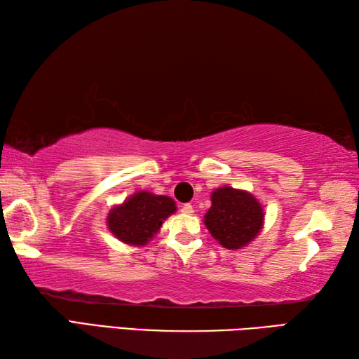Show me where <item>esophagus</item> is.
<instances>
[{"label":"esophagus","mask_w":359,"mask_h":359,"mask_svg":"<svg viewBox=\"0 0 359 359\" xmlns=\"http://www.w3.org/2000/svg\"><path fill=\"white\" fill-rule=\"evenodd\" d=\"M182 212H184V215H193L194 207L191 203H185L184 207H182Z\"/></svg>","instance_id":"esophagus-1"}]
</instances>
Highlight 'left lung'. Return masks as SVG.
<instances>
[{"label":"left lung","mask_w":359,"mask_h":359,"mask_svg":"<svg viewBox=\"0 0 359 359\" xmlns=\"http://www.w3.org/2000/svg\"><path fill=\"white\" fill-rule=\"evenodd\" d=\"M264 217L262 205L253 194L225 185L211 193L203 224L224 248L239 250L261 233Z\"/></svg>","instance_id":"8db88e82"}]
</instances>
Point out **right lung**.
Segmentation results:
<instances>
[{"mask_svg":"<svg viewBox=\"0 0 359 359\" xmlns=\"http://www.w3.org/2000/svg\"><path fill=\"white\" fill-rule=\"evenodd\" d=\"M175 202L168 196L139 191L112 207L106 217L109 231L128 245L143 247L154 238L163 220L174 215Z\"/></svg>","mask_w":359,"mask_h":359,"instance_id":"add662e5","label":"right lung"}]
</instances>
